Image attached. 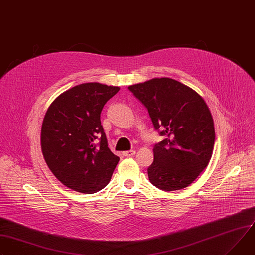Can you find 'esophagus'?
Masks as SVG:
<instances>
[{"label":"esophagus","instance_id":"1","mask_svg":"<svg viewBox=\"0 0 255 255\" xmlns=\"http://www.w3.org/2000/svg\"><path fill=\"white\" fill-rule=\"evenodd\" d=\"M134 154H135V150H127V151L123 152L124 156H132Z\"/></svg>","mask_w":255,"mask_h":255}]
</instances>
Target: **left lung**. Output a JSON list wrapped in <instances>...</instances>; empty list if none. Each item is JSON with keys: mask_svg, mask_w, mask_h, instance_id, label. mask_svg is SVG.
Segmentation results:
<instances>
[{"mask_svg": "<svg viewBox=\"0 0 255 255\" xmlns=\"http://www.w3.org/2000/svg\"><path fill=\"white\" fill-rule=\"evenodd\" d=\"M128 88L147 109L154 129L167 136L153 146L149 181L165 191L189 186L207 167L214 150V120L204 100L189 86L168 77Z\"/></svg>", "mask_w": 255, "mask_h": 255, "instance_id": "obj_1", "label": "left lung"}]
</instances>
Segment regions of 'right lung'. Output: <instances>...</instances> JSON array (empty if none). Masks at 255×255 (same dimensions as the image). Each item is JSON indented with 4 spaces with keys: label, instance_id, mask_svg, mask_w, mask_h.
<instances>
[{
    "label": "right lung",
    "instance_id": "1",
    "mask_svg": "<svg viewBox=\"0 0 255 255\" xmlns=\"http://www.w3.org/2000/svg\"><path fill=\"white\" fill-rule=\"evenodd\" d=\"M119 89L99 82L82 83L64 91L45 113L42 154L66 187L91 194L110 182L120 158L108 147L101 113Z\"/></svg>",
    "mask_w": 255,
    "mask_h": 255
}]
</instances>
